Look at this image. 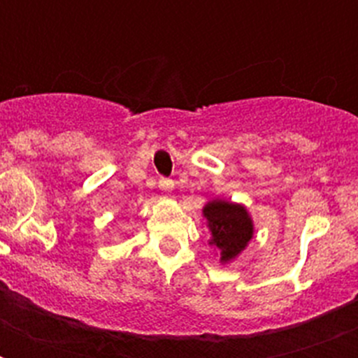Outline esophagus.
<instances>
[{"mask_svg":"<svg viewBox=\"0 0 358 358\" xmlns=\"http://www.w3.org/2000/svg\"><path fill=\"white\" fill-rule=\"evenodd\" d=\"M157 185H159V189L165 191V193H169V191L174 187V182L171 178H165V176H162V178H159V182H157Z\"/></svg>","mask_w":358,"mask_h":358,"instance_id":"1","label":"esophagus"}]
</instances>
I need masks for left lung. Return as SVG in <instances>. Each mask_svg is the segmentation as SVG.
<instances>
[{
  "mask_svg": "<svg viewBox=\"0 0 358 358\" xmlns=\"http://www.w3.org/2000/svg\"><path fill=\"white\" fill-rule=\"evenodd\" d=\"M204 215L210 221L212 243L221 250V260L229 262L245 249L252 238V223L247 210L239 204L227 201H213L204 208Z\"/></svg>",
  "mask_w": 358,
  "mask_h": 358,
  "instance_id": "8db88e82",
  "label": "left lung"
}]
</instances>
